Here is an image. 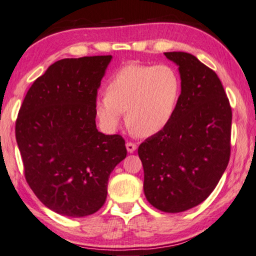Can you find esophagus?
<instances>
[{
  "label": "esophagus",
  "instance_id": "obj_1",
  "mask_svg": "<svg viewBox=\"0 0 256 256\" xmlns=\"http://www.w3.org/2000/svg\"><path fill=\"white\" fill-rule=\"evenodd\" d=\"M126 148H127L128 152H134L136 150V148H138V144H132V142H127V144H126Z\"/></svg>",
  "mask_w": 256,
  "mask_h": 256
}]
</instances>
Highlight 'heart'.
Wrapping results in <instances>:
<instances>
[{"label":"heart","instance_id":"obj_1","mask_svg":"<svg viewBox=\"0 0 256 256\" xmlns=\"http://www.w3.org/2000/svg\"><path fill=\"white\" fill-rule=\"evenodd\" d=\"M178 72L167 64L129 63L108 81L107 92H98L94 108L100 124L108 130L126 122L136 135L149 138L167 127L180 96Z\"/></svg>","mask_w":256,"mask_h":256}]
</instances>
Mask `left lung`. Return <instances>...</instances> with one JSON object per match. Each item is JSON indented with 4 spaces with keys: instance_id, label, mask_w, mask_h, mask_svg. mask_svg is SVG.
Masks as SVG:
<instances>
[{
    "instance_id": "left-lung-1",
    "label": "left lung",
    "mask_w": 256,
    "mask_h": 256,
    "mask_svg": "<svg viewBox=\"0 0 256 256\" xmlns=\"http://www.w3.org/2000/svg\"><path fill=\"white\" fill-rule=\"evenodd\" d=\"M178 67L181 94L164 130L138 147L149 204L181 213L204 202L228 166L232 108L215 72L184 52H164Z\"/></svg>"
}]
</instances>
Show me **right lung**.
<instances>
[{"instance_id":"right-lung-1","label":"right lung","mask_w":256,"mask_h":256,"mask_svg":"<svg viewBox=\"0 0 256 256\" xmlns=\"http://www.w3.org/2000/svg\"><path fill=\"white\" fill-rule=\"evenodd\" d=\"M112 55L63 58L35 80L16 121L26 180L50 210L94 214L107 198L110 172L127 155L120 135L96 128L94 102Z\"/></svg>"}]
</instances>
